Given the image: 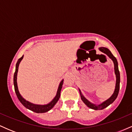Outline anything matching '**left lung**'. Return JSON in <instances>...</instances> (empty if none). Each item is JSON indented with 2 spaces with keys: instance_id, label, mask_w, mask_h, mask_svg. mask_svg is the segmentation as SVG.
I'll use <instances>...</instances> for the list:
<instances>
[{
  "instance_id": "1",
  "label": "left lung",
  "mask_w": 132,
  "mask_h": 132,
  "mask_svg": "<svg viewBox=\"0 0 132 132\" xmlns=\"http://www.w3.org/2000/svg\"><path fill=\"white\" fill-rule=\"evenodd\" d=\"M99 50L101 52H102L103 53L105 54L110 59H111L112 61H113V64H114V72L115 75H116V87H115L114 91L112 95L108 99L105 100V101L102 102V103L99 104H95L94 103L90 102V101H88L85 97L82 94L80 90V89H79V91L80 95H81V99L82 101H83V102L86 104L87 107H89L90 109L94 110H102L106 108L107 107H108L109 105H110L111 104L114 102L115 100L116 99V98L117 97L118 94H119V89H120V72L119 71V66H118V62L116 57L112 54L111 51H110L108 48H105V47H100L99 48Z\"/></svg>"
}]
</instances>
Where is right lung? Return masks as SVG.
<instances>
[{
  "instance_id": "obj_1",
  "label": "right lung",
  "mask_w": 132,
  "mask_h": 132,
  "mask_svg": "<svg viewBox=\"0 0 132 132\" xmlns=\"http://www.w3.org/2000/svg\"><path fill=\"white\" fill-rule=\"evenodd\" d=\"M23 55L19 59V60L17 61V63H16L15 66V71L14 76H13V85H14L15 91L16 96H17L20 102L22 103V104L24 106V107H25L27 109H28L31 110V111L34 112L40 113H45L46 112H48L55 105V104H56L57 101H58L59 99H60V93H61V90L63 84V79L61 80L60 84H59L58 88H57L56 94L55 97H54L52 101H51V102H50L48 104H44V105H40V104H33V103H31L29 102V101H27V100L24 99V98L22 96V95L20 94L17 85L18 71H19V64L20 63L21 61L23 60Z\"/></svg>"
}]
</instances>
